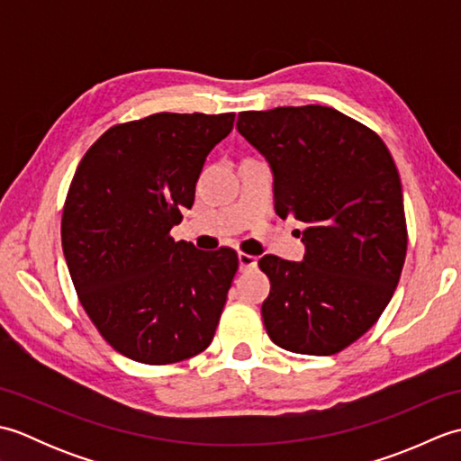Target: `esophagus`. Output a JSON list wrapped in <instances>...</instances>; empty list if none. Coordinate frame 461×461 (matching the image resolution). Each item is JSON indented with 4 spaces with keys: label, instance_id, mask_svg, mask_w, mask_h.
<instances>
[{
    "label": "esophagus",
    "instance_id": "obj_1",
    "mask_svg": "<svg viewBox=\"0 0 461 461\" xmlns=\"http://www.w3.org/2000/svg\"><path fill=\"white\" fill-rule=\"evenodd\" d=\"M240 269L241 271H249V269H256L258 267V258L256 256H249V253H243L240 251Z\"/></svg>",
    "mask_w": 461,
    "mask_h": 461
}]
</instances>
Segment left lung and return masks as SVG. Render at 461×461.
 <instances>
[{
  "label": "left lung",
  "instance_id": "1",
  "mask_svg": "<svg viewBox=\"0 0 461 461\" xmlns=\"http://www.w3.org/2000/svg\"><path fill=\"white\" fill-rule=\"evenodd\" d=\"M238 131L276 176V210L307 223L305 261L263 256V325L277 347L337 355L375 325L404 267L408 230L393 154L330 106L246 111Z\"/></svg>",
  "mask_w": 461,
  "mask_h": 461
}]
</instances>
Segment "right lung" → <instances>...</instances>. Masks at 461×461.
Instances as JSON below:
<instances>
[{
  "mask_svg": "<svg viewBox=\"0 0 461 461\" xmlns=\"http://www.w3.org/2000/svg\"><path fill=\"white\" fill-rule=\"evenodd\" d=\"M236 113H156L111 126L68 185L61 243L86 315L142 365H174L210 347L240 259L195 251L172 225L194 203L205 156Z\"/></svg>",
  "mask_w": 461,
  "mask_h": 461,
  "instance_id": "right-lung-1",
  "label": "right lung"
}]
</instances>
